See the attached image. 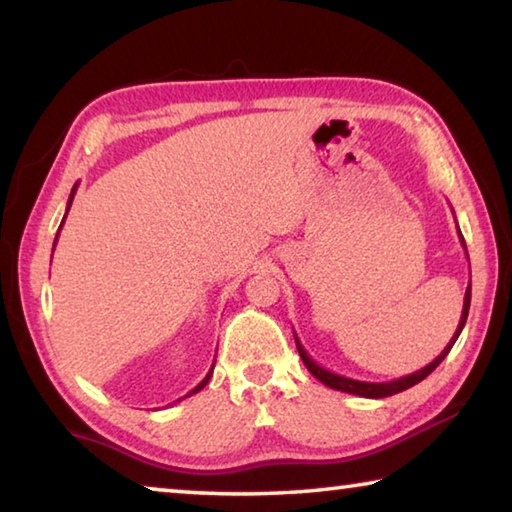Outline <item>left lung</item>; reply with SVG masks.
<instances>
[{
  "instance_id": "1",
  "label": "left lung",
  "mask_w": 512,
  "mask_h": 512,
  "mask_svg": "<svg viewBox=\"0 0 512 512\" xmlns=\"http://www.w3.org/2000/svg\"><path fill=\"white\" fill-rule=\"evenodd\" d=\"M458 237H461V246H463L465 255H467L465 239H463V235H461V230H458ZM467 259H470V257H467ZM470 300H472V284H467L465 300H463V314H461V320H458V327H456L454 336H452V339H449V343H447V348H445L443 352H440L438 357L429 363V366H424V368H420V370L411 372V375L400 377V379H393V381H359V379H350V377L336 375V372H332V370H325L323 366H318V363L309 357L307 350L302 348V343L298 341V336H296V334H293V336H296V345H298V352H300V359H302V363H305L307 370H309L311 375H314L318 381H323L325 386L334 388V391L350 393V395H359V397H370V400H379V397H388V395L402 393V391H406V388H411V386H415V384H420V381H422L424 377L431 375V372L436 370V368L440 366V363H443V359L447 357L449 350L454 348V343H456V339H458V334L463 332L465 320H467V311H470Z\"/></svg>"
}]
</instances>
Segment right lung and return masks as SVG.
Listing matches in <instances>:
<instances>
[{
  "label": "right lung",
  "instance_id": "obj_1",
  "mask_svg": "<svg viewBox=\"0 0 512 512\" xmlns=\"http://www.w3.org/2000/svg\"><path fill=\"white\" fill-rule=\"evenodd\" d=\"M74 194H76V185L72 187V194H69V201H67V212H69V207H72V201H74ZM67 212H65V216H67ZM63 223H65V219H63ZM63 223H60V228H63ZM60 228H58V232H60ZM56 239H58V235H56ZM54 246H56V241H54ZM212 370H214V366L210 368V372H207V375H205V379L201 381V384H198L196 388H194V391H189L185 397H189V395H194V393H198V391H201V388H205V384H207V381H210V377H212ZM180 402V400H178Z\"/></svg>",
  "mask_w": 512,
  "mask_h": 512
}]
</instances>
